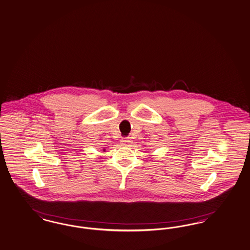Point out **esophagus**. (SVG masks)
<instances>
[{"mask_svg":"<svg viewBox=\"0 0 250 250\" xmlns=\"http://www.w3.org/2000/svg\"><path fill=\"white\" fill-rule=\"evenodd\" d=\"M121 143L123 146H131L132 140H130L129 138H124L121 140Z\"/></svg>","mask_w":250,"mask_h":250,"instance_id":"34e87169","label":"esophagus"}]
</instances>
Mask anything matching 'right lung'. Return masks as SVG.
<instances>
[{
	"mask_svg": "<svg viewBox=\"0 0 250 250\" xmlns=\"http://www.w3.org/2000/svg\"><path fill=\"white\" fill-rule=\"evenodd\" d=\"M104 151H105V148H104Z\"/></svg>",
	"mask_w": 250,
	"mask_h": 250,
	"instance_id": "add662e5",
	"label": "right lung"
}]
</instances>
